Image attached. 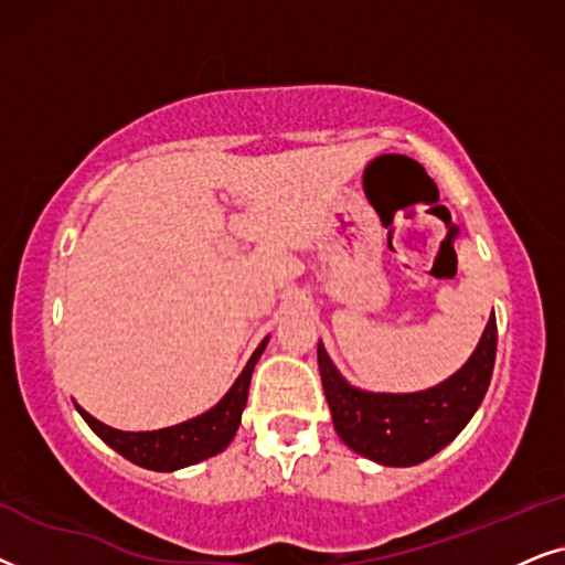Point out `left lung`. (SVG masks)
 I'll use <instances>...</instances> for the list:
<instances>
[{"label": "left lung", "instance_id": "1", "mask_svg": "<svg viewBox=\"0 0 565 565\" xmlns=\"http://www.w3.org/2000/svg\"><path fill=\"white\" fill-rule=\"evenodd\" d=\"M495 318L480 335L468 364L420 393H366L349 385L318 343V364L333 426L345 447L390 468H411L445 449L476 416L491 385Z\"/></svg>", "mask_w": 565, "mask_h": 565}]
</instances>
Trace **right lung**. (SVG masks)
<instances>
[{"instance_id":"right-lung-1","label":"right lung","mask_w":565,"mask_h":565,"mask_svg":"<svg viewBox=\"0 0 565 565\" xmlns=\"http://www.w3.org/2000/svg\"><path fill=\"white\" fill-rule=\"evenodd\" d=\"M268 338L253 351L250 361L245 370L230 387V393L214 405L212 411L201 413L191 420H183L178 426L157 428V431H118V428L105 426L103 420L89 416L85 408H79V416L87 420V426L100 436L105 445L124 455L126 460L147 470L157 472H172L188 465H195L209 457L220 455L227 449L232 436L237 434L239 418H243V408L247 403V390H250V377L255 364H258L263 349H266Z\"/></svg>"}]
</instances>
